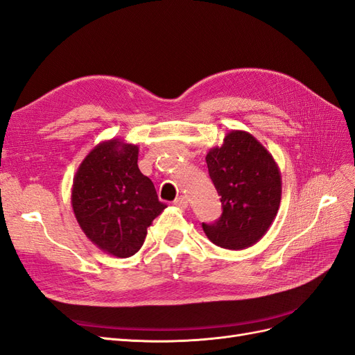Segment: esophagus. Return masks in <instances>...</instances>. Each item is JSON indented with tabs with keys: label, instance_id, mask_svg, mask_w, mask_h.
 Here are the masks:
<instances>
[{
	"label": "esophagus",
	"instance_id": "34e87169",
	"mask_svg": "<svg viewBox=\"0 0 355 355\" xmlns=\"http://www.w3.org/2000/svg\"><path fill=\"white\" fill-rule=\"evenodd\" d=\"M174 205L180 209H186L189 207V200L186 196H178L175 200H174Z\"/></svg>",
	"mask_w": 355,
	"mask_h": 355
}]
</instances>
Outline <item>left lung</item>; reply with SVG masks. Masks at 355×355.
Here are the masks:
<instances>
[{
  "mask_svg": "<svg viewBox=\"0 0 355 355\" xmlns=\"http://www.w3.org/2000/svg\"><path fill=\"white\" fill-rule=\"evenodd\" d=\"M209 177L223 214L202 223L208 239L226 250H245L266 235L281 202V172L275 159L247 130L234 129L207 156Z\"/></svg>",
  "mask_w": 355,
  "mask_h": 355,
  "instance_id": "8db88e82",
  "label": "left lung"
}]
</instances>
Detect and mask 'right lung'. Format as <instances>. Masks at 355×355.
<instances>
[{"label":"right lung","mask_w":355,"mask_h":355,"mask_svg":"<svg viewBox=\"0 0 355 355\" xmlns=\"http://www.w3.org/2000/svg\"><path fill=\"white\" fill-rule=\"evenodd\" d=\"M138 151L121 138L103 141L80 164L71 187L80 229L99 250L120 259L143 247L147 229L166 208L141 174Z\"/></svg>","instance_id":"1"}]
</instances>
